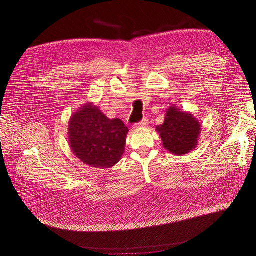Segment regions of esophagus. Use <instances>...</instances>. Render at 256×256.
<instances>
[{"instance_id": "obj_1", "label": "esophagus", "mask_w": 256, "mask_h": 256, "mask_svg": "<svg viewBox=\"0 0 256 256\" xmlns=\"http://www.w3.org/2000/svg\"><path fill=\"white\" fill-rule=\"evenodd\" d=\"M148 123H149L148 120H147L146 118H144L141 122H139V123L136 125V127H137V128H145V127L148 125Z\"/></svg>"}]
</instances>
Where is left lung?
<instances>
[{"mask_svg": "<svg viewBox=\"0 0 256 256\" xmlns=\"http://www.w3.org/2000/svg\"><path fill=\"white\" fill-rule=\"evenodd\" d=\"M163 147L171 154L182 156L193 151L201 133V124L191 113L170 106L162 125L156 127Z\"/></svg>", "mask_w": 256, "mask_h": 256, "instance_id": "1", "label": "left lung"}]
</instances>
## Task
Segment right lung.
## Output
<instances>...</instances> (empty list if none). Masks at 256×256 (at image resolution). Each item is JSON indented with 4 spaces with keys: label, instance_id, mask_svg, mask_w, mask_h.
<instances>
[{
    "label": "right lung",
    "instance_id": "add662e5",
    "mask_svg": "<svg viewBox=\"0 0 256 256\" xmlns=\"http://www.w3.org/2000/svg\"><path fill=\"white\" fill-rule=\"evenodd\" d=\"M128 132L120 119H109L93 103H86L69 120V145L88 166L111 168L124 154Z\"/></svg>",
    "mask_w": 256,
    "mask_h": 256
}]
</instances>
